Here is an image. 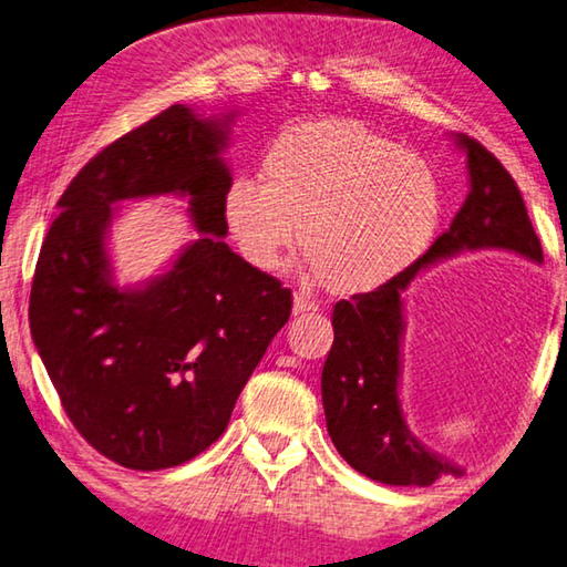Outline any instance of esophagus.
I'll use <instances>...</instances> for the list:
<instances>
[{"label": "esophagus", "instance_id": "34e87169", "mask_svg": "<svg viewBox=\"0 0 567 567\" xmlns=\"http://www.w3.org/2000/svg\"><path fill=\"white\" fill-rule=\"evenodd\" d=\"M318 301L306 293H296L293 296V316H306V313H316L318 311Z\"/></svg>", "mask_w": 567, "mask_h": 567}]
</instances>
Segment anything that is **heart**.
I'll use <instances>...</instances> for the list:
<instances>
[{
	"label": "heart",
	"instance_id": "1",
	"mask_svg": "<svg viewBox=\"0 0 567 567\" xmlns=\"http://www.w3.org/2000/svg\"><path fill=\"white\" fill-rule=\"evenodd\" d=\"M264 185L234 179L221 215L254 269L276 274L301 244L328 288L390 281L432 241L444 192L430 159L346 117L288 125L264 153Z\"/></svg>",
	"mask_w": 567,
	"mask_h": 567
}]
</instances>
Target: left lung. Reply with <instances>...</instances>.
<instances>
[{
	"label": "left lung",
	"instance_id": "obj_1",
	"mask_svg": "<svg viewBox=\"0 0 567 567\" xmlns=\"http://www.w3.org/2000/svg\"><path fill=\"white\" fill-rule=\"evenodd\" d=\"M454 143L466 155L468 169L462 209L408 269L375 291L336 303V338L320 378L328 434L338 454L355 472L390 486H432L444 474H464L426 450L402 414V293L430 266L462 251L504 249L543 261L540 239L508 169L474 137L456 133Z\"/></svg>",
	"mask_w": 567,
	"mask_h": 567
}]
</instances>
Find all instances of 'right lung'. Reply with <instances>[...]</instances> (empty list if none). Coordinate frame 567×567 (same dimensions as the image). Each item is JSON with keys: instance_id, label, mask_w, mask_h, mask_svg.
Segmentation results:
<instances>
[{"instance_id": "right-lung-1", "label": "right lung", "mask_w": 567, "mask_h": 567, "mask_svg": "<svg viewBox=\"0 0 567 567\" xmlns=\"http://www.w3.org/2000/svg\"><path fill=\"white\" fill-rule=\"evenodd\" d=\"M237 113L169 105L95 155L59 199L29 298L31 338L93 450L135 472L185 464L227 430L239 392L291 316V291L234 254L221 153ZM177 194L200 237L174 266L117 287V200Z\"/></svg>"}]
</instances>
